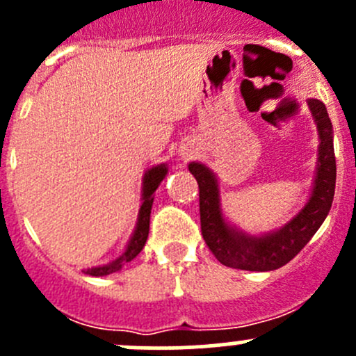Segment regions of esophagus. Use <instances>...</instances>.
Listing matches in <instances>:
<instances>
[{"instance_id":"esophagus-1","label":"esophagus","mask_w":356,"mask_h":356,"mask_svg":"<svg viewBox=\"0 0 356 356\" xmlns=\"http://www.w3.org/2000/svg\"><path fill=\"white\" fill-rule=\"evenodd\" d=\"M193 155H195V149H191V148H184V149H181V156H182V160H189V158H191Z\"/></svg>"}]
</instances>
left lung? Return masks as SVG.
Masks as SVG:
<instances>
[{
	"mask_svg": "<svg viewBox=\"0 0 356 356\" xmlns=\"http://www.w3.org/2000/svg\"><path fill=\"white\" fill-rule=\"evenodd\" d=\"M318 132V158L314 186L305 207L275 231L248 234L225 218L217 174L201 161H191L189 172L200 188L201 234L218 261L239 270L268 272L293 260L314 238L327 217L336 189V156L332 124L327 108L318 99H307Z\"/></svg>",
	"mask_w": 356,
	"mask_h": 356,
	"instance_id": "8db88e82",
	"label": "left lung"
}]
</instances>
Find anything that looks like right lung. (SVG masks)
<instances>
[{
  "instance_id": "obj_1",
  "label": "right lung",
  "mask_w": 356,
  "mask_h": 356,
  "mask_svg": "<svg viewBox=\"0 0 356 356\" xmlns=\"http://www.w3.org/2000/svg\"><path fill=\"white\" fill-rule=\"evenodd\" d=\"M168 174V165L160 163L153 165L152 168L145 172V177H143V188H141V208H139L138 213V222H136L134 232H132L131 239H129L127 246H125L124 253L120 257H117L115 260H111L110 264L98 265V267L86 268L84 274L92 275V277H103V275H110L113 272H118L124 267L127 261L134 260L141 250L146 245V239H148L149 232V215H152V207H153V195L160 186V182L163 181L165 175Z\"/></svg>"
}]
</instances>
